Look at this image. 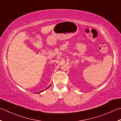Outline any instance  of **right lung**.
Wrapping results in <instances>:
<instances>
[{"label":"right lung","instance_id":"1","mask_svg":"<svg viewBox=\"0 0 121 121\" xmlns=\"http://www.w3.org/2000/svg\"><path fill=\"white\" fill-rule=\"evenodd\" d=\"M50 86H51V85H50ZM47 87V88H46V89H47V88H48V87ZM46 89H45V90H46ZM44 90H43V91H44ZM43 91H41V92H39V93H41V92H43Z\"/></svg>","mask_w":121,"mask_h":121}]
</instances>
